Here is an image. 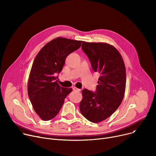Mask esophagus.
Instances as JSON below:
<instances>
[{
    "instance_id": "34e87169",
    "label": "esophagus",
    "mask_w": 156,
    "mask_h": 156,
    "mask_svg": "<svg viewBox=\"0 0 156 156\" xmlns=\"http://www.w3.org/2000/svg\"><path fill=\"white\" fill-rule=\"evenodd\" d=\"M73 90L77 91V92H80V89H78V88H77V87H73Z\"/></svg>"
}]
</instances>
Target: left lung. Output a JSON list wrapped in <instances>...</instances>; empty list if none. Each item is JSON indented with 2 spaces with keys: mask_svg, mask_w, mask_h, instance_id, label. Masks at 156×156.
Listing matches in <instances>:
<instances>
[{
  "mask_svg": "<svg viewBox=\"0 0 156 156\" xmlns=\"http://www.w3.org/2000/svg\"><path fill=\"white\" fill-rule=\"evenodd\" d=\"M82 49L94 72L99 73L96 92L84 89L80 111L87 120L99 123L110 116L121 105L126 87V69L118 50L106 43L83 41Z\"/></svg>",
  "mask_w": 156,
  "mask_h": 156,
  "instance_id": "8db88e82",
  "label": "left lung"
}]
</instances>
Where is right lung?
<instances>
[{
	"label": "right lung",
	"instance_id": "obj_1",
	"mask_svg": "<svg viewBox=\"0 0 156 156\" xmlns=\"http://www.w3.org/2000/svg\"><path fill=\"white\" fill-rule=\"evenodd\" d=\"M82 41L58 37L47 43L36 56L30 73L27 93L35 112L41 120L55 116L72 88L60 87L56 73L62 71L70 53L80 48Z\"/></svg>",
	"mask_w": 156,
	"mask_h": 156
}]
</instances>
